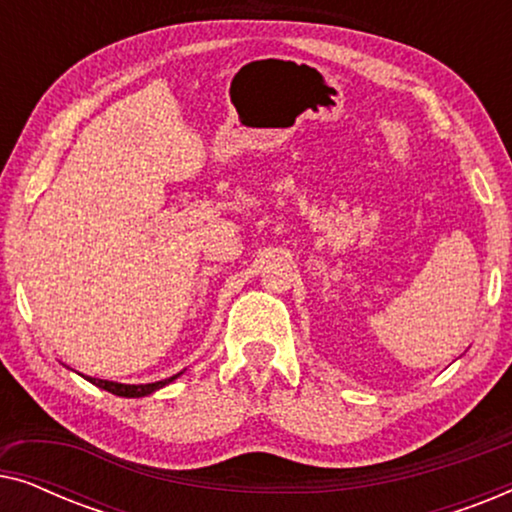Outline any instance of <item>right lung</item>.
Masks as SVG:
<instances>
[{"instance_id": "right-lung-1", "label": "right lung", "mask_w": 512, "mask_h": 512, "mask_svg": "<svg viewBox=\"0 0 512 512\" xmlns=\"http://www.w3.org/2000/svg\"><path fill=\"white\" fill-rule=\"evenodd\" d=\"M181 373L167 377V380H160V382H151V384H121V382H109V380H97V377H86L88 382H93L95 387H100L104 391H109V394H116V396H125V398H142V396H149L153 391L163 389L165 384H170L177 380Z\"/></svg>"}]
</instances>
